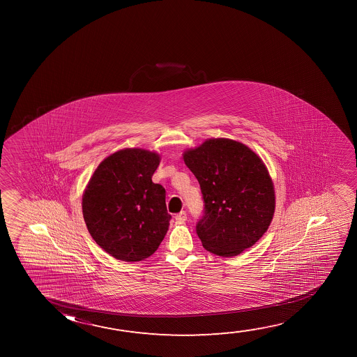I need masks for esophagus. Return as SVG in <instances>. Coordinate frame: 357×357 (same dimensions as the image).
<instances>
[{
  "label": "esophagus",
  "instance_id": "34e87169",
  "mask_svg": "<svg viewBox=\"0 0 357 357\" xmlns=\"http://www.w3.org/2000/svg\"><path fill=\"white\" fill-rule=\"evenodd\" d=\"M176 222H179V223H183V222H185L186 220V212L185 211H181V213H178L176 215Z\"/></svg>",
  "mask_w": 357,
  "mask_h": 357
}]
</instances>
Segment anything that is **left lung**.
<instances>
[{
  "label": "left lung",
  "mask_w": 357,
  "mask_h": 357,
  "mask_svg": "<svg viewBox=\"0 0 357 357\" xmlns=\"http://www.w3.org/2000/svg\"><path fill=\"white\" fill-rule=\"evenodd\" d=\"M183 158L202 192L204 215L196 225L202 246L231 257L256 244L275 208L273 183L262 160L230 139H208Z\"/></svg>",
  "instance_id": "left-lung-1"
}]
</instances>
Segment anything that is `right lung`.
Instances as JSON below:
<instances>
[{
	"mask_svg": "<svg viewBox=\"0 0 357 357\" xmlns=\"http://www.w3.org/2000/svg\"><path fill=\"white\" fill-rule=\"evenodd\" d=\"M158 165L156 152L124 149L98 165L84 191L89 233L114 259H147L167 234L166 190L151 179Z\"/></svg>",
	"mask_w": 357,
	"mask_h": 357,
	"instance_id": "obj_1",
	"label": "right lung"
}]
</instances>
